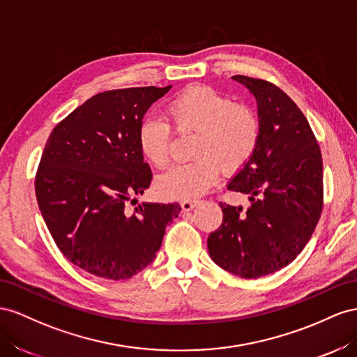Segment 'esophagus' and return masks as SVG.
Segmentation results:
<instances>
[{"label":"esophagus","mask_w":357,"mask_h":357,"mask_svg":"<svg viewBox=\"0 0 357 357\" xmlns=\"http://www.w3.org/2000/svg\"><path fill=\"white\" fill-rule=\"evenodd\" d=\"M199 206V200H182L181 202V208L182 211H191Z\"/></svg>","instance_id":"esophagus-1"}]
</instances>
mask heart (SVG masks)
Listing matches in <instances>:
<instances>
[{"mask_svg": "<svg viewBox=\"0 0 357 357\" xmlns=\"http://www.w3.org/2000/svg\"><path fill=\"white\" fill-rule=\"evenodd\" d=\"M166 114L178 133L196 131L192 161L172 166L157 179L161 197L197 199L217 184L221 169H242L257 149L261 126L252 107L235 103L208 85H191L173 97ZM172 131L166 121L145 118L137 130L139 149L152 166L165 167L170 158Z\"/></svg>", "mask_w": 357, "mask_h": 357, "instance_id": "1", "label": "heart"}]
</instances>
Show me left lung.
Returning a JSON list of instances; mask_svg holds the SVG:
<instances>
[{
	"label": "left lung",
	"mask_w": 357,
	"mask_h": 357,
	"mask_svg": "<svg viewBox=\"0 0 357 357\" xmlns=\"http://www.w3.org/2000/svg\"><path fill=\"white\" fill-rule=\"evenodd\" d=\"M257 100L261 133L256 152L230 191L251 205L220 203L222 224L208 238L211 259L242 278L264 277L287 266L307 245L323 209L321 152L307 118L268 80L233 76Z\"/></svg>",
	"instance_id": "left-lung-1"
}]
</instances>
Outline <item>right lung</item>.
Returning <instances> with one entry per match:
<instances>
[{"label":"right lung","mask_w":357,"mask_h":357,"mask_svg":"<svg viewBox=\"0 0 357 357\" xmlns=\"http://www.w3.org/2000/svg\"><path fill=\"white\" fill-rule=\"evenodd\" d=\"M172 86L105 91L59 122L36 175L40 212L61 252L80 269L127 280L155 259L178 203H126L149 188L152 173L137 145L146 110Z\"/></svg>","instance_id":"1"}]
</instances>
